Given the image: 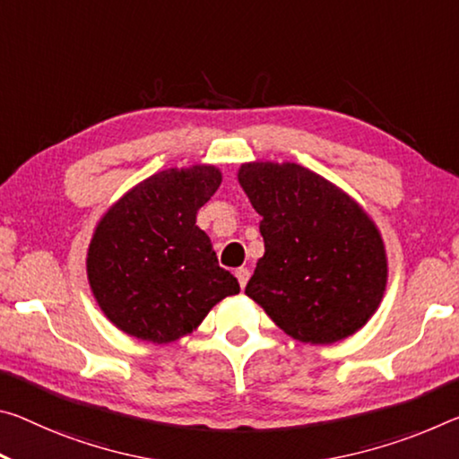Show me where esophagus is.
Masks as SVG:
<instances>
[{"mask_svg":"<svg viewBox=\"0 0 459 459\" xmlns=\"http://www.w3.org/2000/svg\"><path fill=\"white\" fill-rule=\"evenodd\" d=\"M235 275H237V280H238V286L241 288H245L247 286V281H249V269L247 267H238L237 272H235Z\"/></svg>","mask_w":459,"mask_h":459,"instance_id":"obj_1","label":"esophagus"}]
</instances>
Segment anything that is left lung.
<instances>
[{"mask_svg": "<svg viewBox=\"0 0 459 459\" xmlns=\"http://www.w3.org/2000/svg\"><path fill=\"white\" fill-rule=\"evenodd\" d=\"M237 179L265 243L245 294L296 341L331 345L380 307L388 257L380 229L351 195L298 163H243Z\"/></svg>", "mask_w": 459, "mask_h": 459, "instance_id": "1", "label": "left lung"}]
</instances>
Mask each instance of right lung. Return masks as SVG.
<instances>
[{"label": "right lung", "instance_id": "add662e5", "mask_svg": "<svg viewBox=\"0 0 459 459\" xmlns=\"http://www.w3.org/2000/svg\"><path fill=\"white\" fill-rule=\"evenodd\" d=\"M214 165L171 167L116 200L87 249V281L116 329L149 343H171L198 329L227 296L235 275L218 265L198 210L221 187Z\"/></svg>", "mask_w": 459, "mask_h": 459}]
</instances>
